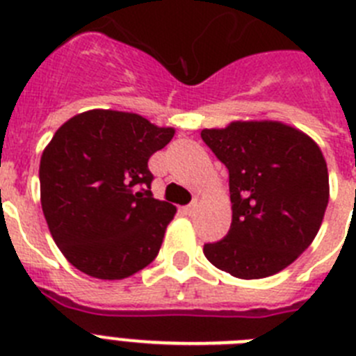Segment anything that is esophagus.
<instances>
[{
  "label": "esophagus",
  "instance_id": "esophagus-1",
  "mask_svg": "<svg viewBox=\"0 0 356 356\" xmlns=\"http://www.w3.org/2000/svg\"><path fill=\"white\" fill-rule=\"evenodd\" d=\"M196 201H194V203H191V205H187V207H185V209H184V212L185 213H188V216H191V213H194V212H196Z\"/></svg>",
  "mask_w": 356,
  "mask_h": 356
}]
</instances>
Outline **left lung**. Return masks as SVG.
I'll list each match as a JSON object with an SVG mask.
<instances>
[{"mask_svg": "<svg viewBox=\"0 0 356 356\" xmlns=\"http://www.w3.org/2000/svg\"><path fill=\"white\" fill-rule=\"evenodd\" d=\"M229 175L232 225L203 253L235 278L291 266L316 238L330 197L328 168L307 134L278 121H234L201 131Z\"/></svg>", "mask_w": 356, "mask_h": 356, "instance_id": "obj_1", "label": "left lung"}]
</instances>
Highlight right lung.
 I'll list each match as a JSON object with an SVG mask.
<instances>
[{
    "label": "right lung",
    "mask_w": 356,
    "mask_h": 356,
    "mask_svg": "<svg viewBox=\"0 0 356 356\" xmlns=\"http://www.w3.org/2000/svg\"><path fill=\"white\" fill-rule=\"evenodd\" d=\"M172 128L89 110L64 122L40 156V203L55 244L85 275L122 280L159 254L176 209L151 194L147 160Z\"/></svg>",
    "instance_id": "add662e5"
}]
</instances>
